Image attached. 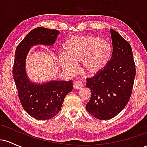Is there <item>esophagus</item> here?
Returning a JSON list of instances; mask_svg holds the SVG:
<instances>
[{"mask_svg": "<svg viewBox=\"0 0 147 147\" xmlns=\"http://www.w3.org/2000/svg\"><path fill=\"white\" fill-rule=\"evenodd\" d=\"M82 87H83V84H82V82H79V81H77V82H75L73 84V88L75 89H77V90L81 89Z\"/></svg>", "mask_w": 147, "mask_h": 147, "instance_id": "obj_1", "label": "esophagus"}]
</instances>
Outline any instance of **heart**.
<instances>
[{"label": "heart", "instance_id": "1", "mask_svg": "<svg viewBox=\"0 0 147 147\" xmlns=\"http://www.w3.org/2000/svg\"><path fill=\"white\" fill-rule=\"evenodd\" d=\"M65 53L59 55L62 68L70 72L77 71L75 63H82V68L90 75L104 70L113 57L112 45L97 36L75 35L64 44Z\"/></svg>", "mask_w": 147, "mask_h": 147}]
</instances>
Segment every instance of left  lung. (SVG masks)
I'll return each instance as SVG.
<instances>
[{
  "mask_svg": "<svg viewBox=\"0 0 147 147\" xmlns=\"http://www.w3.org/2000/svg\"><path fill=\"white\" fill-rule=\"evenodd\" d=\"M110 31L112 59L104 70L86 79V87L92 95L86 108L98 119H111L124 109L131 97L136 76L131 45L117 32Z\"/></svg>",
  "mask_w": 147,
  "mask_h": 147,
  "instance_id": "8db88e82",
  "label": "left lung"
}]
</instances>
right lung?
<instances>
[{
    "label": "right lung",
    "instance_id": "right-lung-1",
    "mask_svg": "<svg viewBox=\"0 0 147 147\" xmlns=\"http://www.w3.org/2000/svg\"><path fill=\"white\" fill-rule=\"evenodd\" d=\"M59 32L45 28L30 31L18 45L15 52L13 76L20 102L24 110L36 119H50L61 109L64 98L72 90V82L52 81L43 84H32L25 70V58L32 45H52Z\"/></svg>",
    "mask_w": 147,
    "mask_h": 147
}]
</instances>
